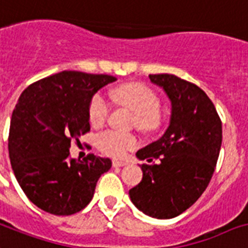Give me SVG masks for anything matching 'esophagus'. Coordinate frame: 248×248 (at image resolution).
Returning a JSON list of instances; mask_svg holds the SVG:
<instances>
[{"label":"esophagus","instance_id":"1","mask_svg":"<svg viewBox=\"0 0 248 248\" xmlns=\"http://www.w3.org/2000/svg\"><path fill=\"white\" fill-rule=\"evenodd\" d=\"M126 164H128V163L123 162V160H114V162H112V166H114L115 168H118V167H124L126 166Z\"/></svg>","mask_w":248,"mask_h":248}]
</instances>
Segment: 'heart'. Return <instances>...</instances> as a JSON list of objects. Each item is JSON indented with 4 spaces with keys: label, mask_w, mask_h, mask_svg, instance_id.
Instances as JSON below:
<instances>
[{
    "label": "heart",
    "mask_w": 248,
    "mask_h": 248,
    "mask_svg": "<svg viewBox=\"0 0 248 248\" xmlns=\"http://www.w3.org/2000/svg\"><path fill=\"white\" fill-rule=\"evenodd\" d=\"M119 106L125 107L134 115V123L140 129H150L156 124L160 114L158 95L147 86L138 82H128L116 86L111 93ZM110 112L108 102L102 95H94L89 105V122L93 126L102 125ZM97 145L106 155L120 158L137 145V140L116 130H106L98 136Z\"/></svg>",
    "instance_id": "b5f03b06"
}]
</instances>
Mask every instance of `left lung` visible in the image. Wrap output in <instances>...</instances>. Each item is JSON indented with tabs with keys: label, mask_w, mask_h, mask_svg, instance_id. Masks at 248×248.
<instances>
[{
	"label": "left lung",
	"mask_w": 248,
	"mask_h": 248,
	"mask_svg": "<svg viewBox=\"0 0 248 248\" xmlns=\"http://www.w3.org/2000/svg\"><path fill=\"white\" fill-rule=\"evenodd\" d=\"M170 101V120L158 141L137 151L142 181L129 190L138 210L173 218L197 202L215 172L222 125L208 95L195 84L170 74L149 75ZM157 163H155V162Z\"/></svg>",
	"instance_id": "left-lung-1"
}]
</instances>
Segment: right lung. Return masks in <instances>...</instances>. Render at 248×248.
I'll return each instance as SVG.
<instances>
[{"label":"right lung","mask_w":248,"mask_h":248,"mask_svg":"<svg viewBox=\"0 0 248 248\" xmlns=\"http://www.w3.org/2000/svg\"><path fill=\"white\" fill-rule=\"evenodd\" d=\"M116 78L62 71L27 88L10 122L9 155L15 178L33 203L49 214L68 216L84 210L108 158H70L71 141L90 130L89 105Z\"/></svg>","instance_id":"obj_1"}]
</instances>
